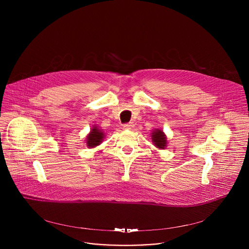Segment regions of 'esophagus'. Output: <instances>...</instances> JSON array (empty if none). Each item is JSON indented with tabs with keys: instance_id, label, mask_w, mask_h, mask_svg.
Wrapping results in <instances>:
<instances>
[{
	"instance_id": "obj_1",
	"label": "esophagus",
	"mask_w": 249,
	"mask_h": 249,
	"mask_svg": "<svg viewBox=\"0 0 249 249\" xmlns=\"http://www.w3.org/2000/svg\"><path fill=\"white\" fill-rule=\"evenodd\" d=\"M123 128H124L125 130H131V129H133V128H134V124H133V123L125 124V125L123 126Z\"/></svg>"
}]
</instances>
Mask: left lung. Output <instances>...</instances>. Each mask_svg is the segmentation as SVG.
I'll list each match as a JSON object with an SVG mask.
<instances>
[{
    "mask_svg": "<svg viewBox=\"0 0 249 249\" xmlns=\"http://www.w3.org/2000/svg\"><path fill=\"white\" fill-rule=\"evenodd\" d=\"M153 144L160 150H164L167 146V138L161 129H154L152 132Z\"/></svg>",
    "mask_w": 249,
    "mask_h": 249,
    "instance_id": "left-lung-1",
    "label": "left lung"
}]
</instances>
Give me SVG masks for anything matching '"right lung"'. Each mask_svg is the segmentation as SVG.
Here are the masks:
<instances>
[{
    "mask_svg": "<svg viewBox=\"0 0 249 249\" xmlns=\"http://www.w3.org/2000/svg\"><path fill=\"white\" fill-rule=\"evenodd\" d=\"M104 138H105V133L99 127L94 125L86 138L87 147L89 149H92L99 146Z\"/></svg>",
    "mask_w": 249,
    "mask_h": 249,
    "instance_id": "obj_1",
    "label": "right lung"
}]
</instances>
